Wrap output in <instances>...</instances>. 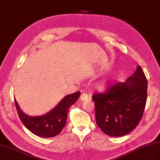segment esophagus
I'll list each match as a JSON object with an SVG mask.
<instances>
[{
	"label": "esophagus",
	"instance_id": "1",
	"mask_svg": "<svg viewBox=\"0 0 160 160\" xmlns=\"http://www.w3.org/2000/svg\"><path fill=\"white\" fill-rule=\"evenodd\" d=\"M80 100L82 101H84V100H87L88 98H89V96H88V95L85 93H82V94L80 95Z\"/></svg>",
	"mask_w": 160,
	"mask_h": 160
}]
</instances>
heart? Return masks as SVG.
I'll use <instances>...</instances> for the list:
<instances>
[{
	"mask_svg": "<svg viewBox=\"0 0 160 160\" xmlns=\"http://www.w3.org/2000/svg\"><path fill=\"white\" fill-rule=\"evenodd\" d=\"M112 84H113V80H104L100 84H98V89L101 91H106L109 89Z\"/></svg>",
	"mask_w": 160,
	"mask_h": 160,
	"instance_id": "b5f03b06",
	"label": "heart"
}]
</instances>
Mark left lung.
I'll return each mask as SVG.
<instances>
[{
    "label": "left lung",
    "instance_id": "obj_1",
    "mask_svg": "<svg viewBox=\"0 0 160 160\" xmlns=\"http://www.w3.org/2000/svg\"><path fill=\"white\" fill-rule=\"evenodd\" d=\"M148 82L140 66L124 82L115 83L102 93L93 95L96 124L105 134L121 137L137 127L147 99Z\"/></svg>",
    "mask_w": 160,
    "mask_h": 160
}]
</instances>
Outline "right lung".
Returning <instances> with one entry per match:
<instances>
[{"mask_svg": "<svg viewBox=\"0 0 160 160\" xmlns=\"http://www.w3.org/2000/svg\"><path fill=\"white\" fill-rule=\"evenodd\" d=\"M80 96V91L64 97L49 113L40 116H29L20 108L14 98L18 116L25 127L32 133L42 138H52L58 135L66 124L68 111Z\"/></svg>", "mask_w": 160, "mask_h": 160, "instance_id": "right-lung-1", "label": "right lung"}]
</instances>
